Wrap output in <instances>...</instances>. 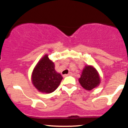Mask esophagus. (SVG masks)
<instances>
[{"instance_id":"obj_1","label":"esophagus","mask_w":128,"mask_h":128,"mask_svg":"<svg viewBox=\"0 0 128 128\" xmlns=\"http://www.w3.org/2000/svg\"><path fill=\"white\" fill-rule=\"evenodd\" d=\"M72 73L71 72H70L69 73H68V74H64V75H63V76H64V77H66V76H70V75H72Z\"/></svg>"}]
</instances>
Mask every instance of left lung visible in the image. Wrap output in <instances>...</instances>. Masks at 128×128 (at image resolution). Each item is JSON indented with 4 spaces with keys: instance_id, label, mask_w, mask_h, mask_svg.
Listing matches in <instances>:
<instances>
[{
    "instance_id": "1",
    "label": "left lung",
    "mask_w": 128,
    "mask_h": 128,
    "mask_svg": "<svg viewBox=\"0 0 128 128\" xmlns=\"http://www.w3.org/2000/svg\"><path fill=\"white\" fill-rule=\"evenodd\" d=\"M79 82L86 90H92L99 85L100 76L98 71L91 66H86L83 69Z\"/></svg>"
}]
</instances>
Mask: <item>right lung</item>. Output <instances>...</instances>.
<instances>
[{
	"label": "right lung",
	"instance_id": "add662e5",
	"mask_svg": "<svg viewBox=\"0 0 128 128\" xmlns=\"http://www.w3.org/2000/svg\"><path fill=\"white\" fill-rule=\"evenodd\" d=\"M62 77L57 73L54 63L46 55L38 61L32 74V84L39 92L50 93L60 86Z\"/></svg>",
	"mask_w": 128,
	"mask_h": 128
}]
</instances>
